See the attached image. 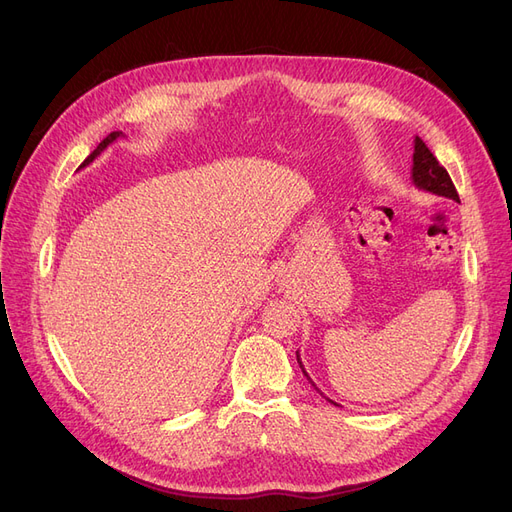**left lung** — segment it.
Returning a JSON list of instances; mask_svg holds the SVG:
<instances>
[{"label": "left lung", "mask_w": 512, "mask_h": 512, "mask_svg": "<svg viewBox=\"0 0 512 512\" xmlns=\"http://www.w3.org/2000/svg\"><path fill=\"white\" fill-rule=\"evenodd\" d=\"M412 183L416 185L418 190H425V192H431L436 196H444V198H451L455 200V203H459V194L455 190V185L451 181V177H448L446 168L436 160V156L429 151V147L421 141V138H414V156H412ZM297 361H299V367L303 369V374L307 376V371L301 363V356L297 352ZM307 380L312 382V378L307 376ZM314 384V382H312ZM316 386V384H314ZM318 389V386H316ZM329 399V397H327ZM331 401V399H329ZM331 404H335V401H331ZM337 406V404H335Z\"/></svg>", "instance_id": "1"}]
</instances>
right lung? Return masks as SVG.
<instances>
[{
  "instance_id": "1",
  "label": "right lung",
  "mask_w": 512,
  "mask_h": 512,
  "mask_svg": "<svg viewBox=\"0 0 512 512\" xmlns=\"http://www.w3.org/2000/svg\"><path fill=\"white\" fill-rule=\"evenodd\" d=\"M119 136H123V132H111V134H108V136L104 138V141H102V143H100V145H98V147H96L94 151H91V153H89V156H87V160L83 162V166H85V164H89V162H94V160H96V158L100 156V153H102V151H104V149H106L108 145H111L113 141H117V138H119Z\"/></svg>"
}]
</instances>
